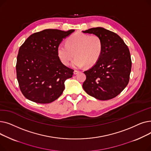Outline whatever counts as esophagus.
Instances as JSON below:
<instances>
[{
  "label": "esophagus",
  "mask_w": 151,
  "mask_h": 151,
  "mask_svg": "<svg viewBox=\"0 0 151 151\" xmlns=\"http://www.w3.org/2000/svg\"><path fill=\"white\" fill-rule=\"evenodd\" d=\"M79 72H80V71H79L75 70V71H74V72H73V73H74V75H77Z\"/></svg>",
  "instance_id": "esophagus-1"
}]
</instances>
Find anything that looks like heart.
Listing matches in <instances>:
<instances>
[{
    "instance_id": "obj_1",
    "label": "heart",
    "mask_w": 151,
    "mask_h": 151,
    "mask_svg": "<svg viewBox=\"0 0 151 151\" xmlns=\"http://www.w3.org/2000/svg\"><path fill=\"white\" fill-rule=\"evenodd\" d=\"M104 44L101 38L96 35H89L78 33L70 37L67 43H60L58 47V54L61 62L68 65L71 63L74 68L91 66L96 63L103 52Z\"/></svg>"
}]
</instances>
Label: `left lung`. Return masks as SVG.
<instances>
[{
	"label": "left lung",
	"mask_w": 151,
	"mask_h": 151,
	"mask_svg": "<svg viewBox=\"0 0 151 151\" xmlns=\"http://www.w3.org/2000/svg\"><path fill=\"white\" fill-rule=\"evenodd\" d=\"M82 32L99 36L104 44L98 61L84 71L86 80L83 88L87 93L98 100L113 99L125 88L129 81L132 60L128 47L117 34L104 27Z\"/></svg>",
	"instance_id": "obj_1"
}]
</instances>
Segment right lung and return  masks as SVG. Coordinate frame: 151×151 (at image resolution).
Returning a JSON list of instances; mask_svg holds the SVG:
<instances>
[{
	"mask_svg": "<svg viewBox=\"0 0 151 151\" xmlns=\"http://www.w3.org/2000/svg\"><path fill=\"white\" fill-rule=\"evenodd\" d=\"M74 31L45 29L30 35L21 46L16 70L20 90L26 99L45 104L61 96L65 81L72 77L74 70L62 63L58 47Z\"/></svg>",
	"mask_w": 151,
	"mask_h": 151,
	"instance_id": "1",
	"label": "right lung"
}]
</instances>
